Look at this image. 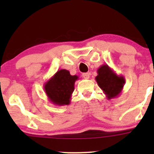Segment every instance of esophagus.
<instances>
[{
    "instance_id": "34e87169",
    "label": "esophagus",
    "mask_w": 154,
    "mask_h": 154,
    "mask_svg": "<svg viewBox=\"0 0 154 154\" xmlns=\"http://www.w3.org/2000/svg\"><path fill=\"white\" fill-rule=\"evenodd\" d=\"M90 73H83V77L85 79H88L89 78Z\"/></svg>"
}]
</instances>
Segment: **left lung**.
Returning a JSON list of instances; mask_svg holds the SVG:
<instances>
[{
  "label": "left lung",
  "mask_w": 154,
  "mask_h": 154,
  "mask_svg": "<svg viewBox=\"0 0 154 154\" xmlns=\"http://www.w3.org/2000/svg\"><path fill=\"white\" fill-rule=\"evenodd\" d=\"M95 80L108 100L119 97L125 83L124 76L118 75L108 65H102L97 69Z\"/></svg>",
  "instance_id": "1"
}]
</instances>
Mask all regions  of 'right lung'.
I'll return each mask as SVG.
<instances>
[{"instance_id": "right-lung-1", "label": "right lung", "mask_w": 154, "mask_h": 154, "mask_svg": "<svg viewBox=\"0 0 154 154\" xmlns=\"http://www.w3.org/2000/svg\"><path fill=\"white\" fill-rule=\"evenodd\" d=\"M78 78V76L71 75L68 70L57 71L44 85L49 101L57 106L70 104L74 83Z\"/></svg>"}]
</instances>
